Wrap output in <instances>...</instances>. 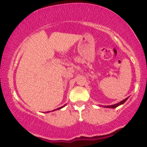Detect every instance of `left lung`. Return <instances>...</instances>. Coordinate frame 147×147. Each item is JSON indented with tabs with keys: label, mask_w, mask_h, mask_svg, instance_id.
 I'll use <instances>...</instances> for the list:
<instances>
[{
	"label": "left lung",
	"mask_w": 147,
	"mask_h": 147,
	"mask_svg": "<svg viewBox=\"0 0 147 147\" xmlns=\"http://www.w3.org/2000/svg\"><path fill=\"white\" fill-rule=\"evenodd\" d=\"M128 98H129V97H127V98L124 99V100H122V102H120L117 103V104H113V105H111V106H104V107H106V108H112V109H115V108L117 107V106H119V105H121V104H124V103L125 102L126 100H127V99H128Z\"/></svg>",
	"instance_id": "left-lung-1"
}]
</instances>
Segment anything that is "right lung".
<instances>
[{
  "label": "right lung",
  "mask_w": 147,
  "mask_h": 147,
  "mask_svg": "<svg viewBox=\"0 0 147 147\" xmlns=\"http://www.w3.org/2000/svg\"><path fill=\"white\" fill-rule=\"evenodd\" d=\"M64 106H65V105H64L63 106H61V107H60V108H58V109H57L56 110H58V109H62V108L64 107ZM56 110H54V111H56Z\"/></svg>",
  "instance_id": "right-lung-1"
}]
</instances>
